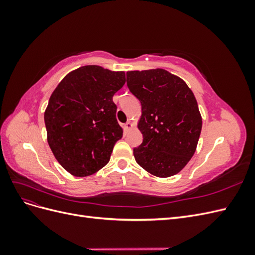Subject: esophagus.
Masks as SVG:
<instances>
[{
  "label": "esophagus",
  "mask_w": 255,
  "mask_h": 255,
  "mask_svg": "<svg viewBox=\"0 0 255 255\" xmlns=\"http://www.w3.org/2000/svg\"><path fill=\"white\" fill-rule=\"evenodd\" d=\"M132 128H133V123L130 122V121H128V122L126 123V125H125V128H126L127 130H129Z\"/></svg>",
  "instance_id": "esophagus-1"
}]
</instances>
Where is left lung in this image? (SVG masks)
Returning a JSON list of instances; mask_svg holds the SVG:
<instances>
[{
	"mask_svg": "<svg viewBox=\"0 0 255 255\" xmlns=\"http://www.w3.org/2000/svg\"><path fill=\"white\" fill-rule=\"evenodd\" d=\"M130 92L141 103L137 128L142 143L134 149L137 164L157 177L179 173L194 155L202 128L194 92L165 69L127 72Z\"/></svg>",
	"mask_w": 255,
	"mask_h": 255,
	"instance_id": "obj_1",
	"label": "left lung"
}]
</instances>
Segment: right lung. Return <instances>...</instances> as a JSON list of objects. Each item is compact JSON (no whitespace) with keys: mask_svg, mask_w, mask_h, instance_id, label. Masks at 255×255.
I'll use <instances>...</instances> for the list:
<instances>
[{"mask_svg":"<svg viewBox=\"0 0 255 255\" xmlns=\"http://www.w3.org/2000/svg\"><path fill=\"white\" fill-rule=\"evenodd\" d=\"M126 84V73L83 66L54 89L44 112L47 139L65 170L88 176L110 161L123 135L113 97Z\"/></svg>","mask_w":255,"mask_h":255,"instance_id":"1","label":"right lung"}]
</instances>
